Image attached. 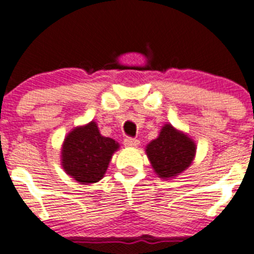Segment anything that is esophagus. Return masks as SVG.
I'll list each match as a JSON object with an SVG mask.
<instances>
[{"label": "esophagus", "mask_w": 254, "mask_h": 254, "mask_svg": "<svg viewBox=\"0 0 254 254\" xmlns=\"http://www.w3.org/2000/svg\"><path fill=\"white\" fill-rule=\"evenodd\" d=\"M124 144L126 145V147H129V148H134L137 147L138 144H139V140L135 139V138H130V137H127L125 138L124 140Z\"/></svg>", "instance_id": "1"}]
</instances>
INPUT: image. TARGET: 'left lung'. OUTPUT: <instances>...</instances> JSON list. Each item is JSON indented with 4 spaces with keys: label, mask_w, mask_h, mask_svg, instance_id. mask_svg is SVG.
<instances>
[{
    "label": "left lung",
    "mask_w": 254,
    "mask_h": 254,
    "mask_svg": "<svg viewBox=\"0 0 254 254\" xmlns=\"http://www.w3.org/2000/svg\"><path fill=\"white\" fill-rule=\"evenodd\" d=\"M145 154L158 177L172 179L191 165L196 143L185 132L165 124L159 135L147 144Z\"/></svg>",
    "instance_id": "left-lung-1"
}]
</instances>
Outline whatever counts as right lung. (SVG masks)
Listing matches in <instances>:
<instances>
[{"mask_svg": "<svg viewBox=\"0 0 254 254\" xmlns=\"http://www.w3.org/2000/svg\"><path fill=\"white\" fill-rule=\"evenodd\" d=\"M120 144L100 133L95 121L72 128L62 145V167L80 184L89 185L104 178Z\"/></svg>", "mask_w": 254, "mask_h": 254, "instance_id": "add662e5", "label": "right lung"}]
</instances>
